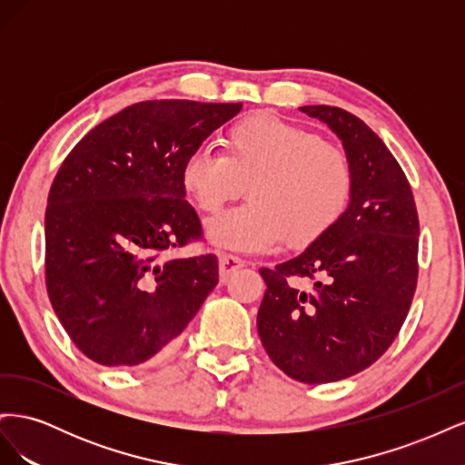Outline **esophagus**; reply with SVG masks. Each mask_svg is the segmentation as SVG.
Listing matches in <instances>:
<instances>
[{"mask_svg": "<svg viewBox=\"0 0 465 465\" xmlns=\"http://www.w3.org/2000/svg\"><path fill=\"white\" fill-rule=\"evenodd\" d=\"M246 265V260L232 256V254H219V272H221V279H227L229 273L241 270V267Z\"/></svg>", "mask_w": 465, "mask_h": 465, "instance_id": "1", "label": "esophagus"}]
</instances>
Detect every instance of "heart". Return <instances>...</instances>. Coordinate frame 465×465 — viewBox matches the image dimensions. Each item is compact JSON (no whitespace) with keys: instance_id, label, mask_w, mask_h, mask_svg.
I'll list each match as a JSON object with an SVG mask.
<instances>
[{"instance_id":"b5f03b06","label":"heart","mask_w":465,"mask_h":465,"mask_svg":"<svg viewBox=\"0 0 465 465\" xmlns=\"http://www.w3.org/2000/svg\"><path fill=\"white\" fill-rule=\"evenodd\" d=\"M221 153L200 149L182 164L180 184L195 209L215 215L244 192L250 200L207 223L211 244L265 252L283 242L294 248L328 234L353 193L347 154L302 128L272 114L232 124Z\"/></svg>"}]
</instances>
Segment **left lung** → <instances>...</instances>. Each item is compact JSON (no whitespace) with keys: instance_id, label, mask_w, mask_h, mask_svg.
Wrapping results in <instances>:
<instances>
[{"instance_id":"8db88e82","label":"left lung","mask_w":465,"mask_h":465,"mask_svg":"<svg viewBox=\"0 0 465 465\" xmlns=\"http://www.w3.org/2000/svg\"><path fill=\"white\" fill-rule=\"evenodd\" d=\"M301 112L341 139L353 193L328 234L262 267L258 333L287 376L328 384L371 367L400 333L417 287L419 217L401 166L367 124L337 106Z\"/></svg>"}]
</instances>
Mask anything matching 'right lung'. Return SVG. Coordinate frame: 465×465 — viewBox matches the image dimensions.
<instances>
[{"label":"right lung","instance_id":"1","mask_svg":"<svg viewBox=\"0 0 465 465\" xmlns=\"http://www.w3.org/2000/svg\"><path fill=\"white\" fill-rule=\"evenodd\" d=\"M241 103L145 101L93 128L55 174L46 289L83 355L104 367L164 357L219 283L215 254L164 260L202 234L182 164Z\"/></svg>","mask_w":465,"mask_h":465}]
</instances>
